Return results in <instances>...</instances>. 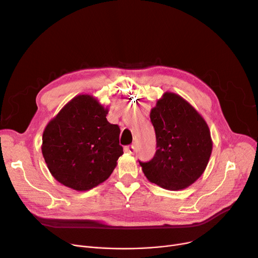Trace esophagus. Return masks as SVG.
<instances>
[{
    "instance_id": "34e87169",
    "label": "esophagus",
    "mask_w": 258,
    "mask_h": 258,
    "mask_svg": "<svg viewBox=\"0 0 258 258\" xmlns=\"http://www.w3.org/2000/svg\"><path fill=\"white\" fill-rule=\"evenodd\" d=\"M125 152L128 153V154H134V152H135V145H131V146L125 147Z\"/></svg>"
}]
</instances>
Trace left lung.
I'll list each match as a JSON object with an SVG mask.
<instances>
[{
  "label": "left lung",
  "instance_id": "left-lung-1",
  "mask_svg": "<svg viewBox=\"0 0 258 258\" xmlns=\"http://www.w3.org/2000/svg\"><path fill=\"white\" fill-rule=\"evenodd\" d=\"M157 152L140 162L147 180L167 190H182L205 171L212 152L207 122L180 95L165 92L151 110Z\"/></svg>",
  "mask_w": 258,
  "mask_h": 258
}]
</instances>
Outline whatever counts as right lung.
Returning a JSON list of instances; mask_svg holds the SVG:
<instances>
[{"label":"right lung","mask_w":258,"mask_h":258,"mask_svg":"<svg viewBox=\"0 0 258 258\" xmlns=\"http://www.w3.org/2000/svg\"><path fill=\"white\" fill-rule=\"evenodd\" d=\"M108 107L89 94L68 101L46 125L42 153L53 178L87 191L110 178L123 155L120 128L106 120Z\"/></svg>","instance_id":"obj_1"}]
</instances>
